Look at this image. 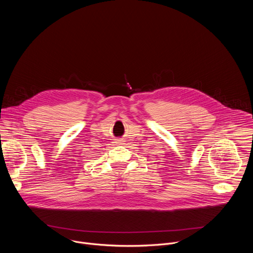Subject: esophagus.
<instances>
[{"label":"esophagus","mask_w":253,"mask_h":253,"mask_svg":"<svg viewBox=\"0 0 253 253\" xmlns=\"http://www.w3.org/2000/svg\"><path fill=\"white\" fill-rule=\"evenodd\" d=\"M116 144H118V145H124L125 140L124 139H117L116 140Z\"/></svg>","instance_id":"34e87169"}]
</instances>
